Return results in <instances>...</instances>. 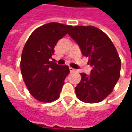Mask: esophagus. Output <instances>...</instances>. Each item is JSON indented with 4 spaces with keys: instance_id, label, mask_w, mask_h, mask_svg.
<instances>
[{
    "instance_id": "obj_1",
    "label": "esophagus",
    "mask_w": 132,
    "mask_h": 132,
    "mask_svg": "<svg viewBox=\"0 0 132 132\" xmlns=\"http://www.w3.org/2000/svg\"><path fill=\"white\" fill-rule=\"evenodd\" d=\"M69 69H70V73H72V72H75L76 71V70L74 68H71V67H70L69 68Z\"/></svg>"
}]
</instances>
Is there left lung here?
I'll return each instance as SVG.
<instances>
[{
  "label": "left lung",
  "mask_w": 132,
  "mask_h": 132,
  "mask_svg": "<svg viewBox=\"0 0 132 132\" xmlns=\"http://www.w3.org/2000/svg\"><path fill=\"white\" fill-rule=\"evenodd\" d=\"M79 45L83 56L93 68L90 74L81 73V80L75 87L77 98L95 104L111 93L120 74L121 62L109 37L94 26H75L68 33Z\"/></svg>",
  "instance_id": "left-lung-1"
}]
</instances>
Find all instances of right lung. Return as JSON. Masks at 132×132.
Here are the masks:
<instances>
[{
	"label": "right lung",
	"instance_id": "right-lung-1",
	"mask_svg": "<svg viewBox=\"0 0 132 132\" xmlns=\"http://www.w3.org/2000/svg\"><path fill=\"white\" fill-rule=\"evenodd\" d=\"M72 26L58 23L43 25L34 31L23 48L20 70L29 93L41 102H53L59 98L68 65H59L51 59L57 42Z\"/></svg>",
	"mask_w": 132,
	"mask_h": 132
}]
</instances>
